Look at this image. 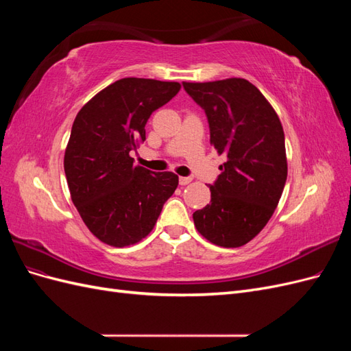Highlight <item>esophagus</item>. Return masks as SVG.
Listing matches in <instances>:
<instances>
[{
	"instance_id": "esophagus-1",
	"label": "esophagus",
	"mask_w": 351,
	"mask_h": 351,
	"mask_svg": "<svg viewBox=\"0 0 351 351\" xmlns=\"http://www.w3.org/2000/svg\"><path fill=\"white\" fill-rule=\"evenodd\" d=\"M192 180H193L192 177H180L178 178V183L182 184V186H186V184H189L190 182H192Z\"/></svg>"
}]
</instances>
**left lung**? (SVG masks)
Here are the masks:
<instances>
[{"mask_svg": "<svg viewBox=\"0 0 351 351\" xmlns=\"http://www.w3.org/2000/svg\"><path fill=\"white\" fill-rule=\"evenodd\" d=\"M205 111L210 143L227 156L210 202L193 214L197 231L222 247L258 236L277 208L287 180L284 130L277 112L244 79L183 83Z\"/></svg>", "mask_w": 351, "mask_h": 351, "instance_id": "left-lung-1", "label": "left lung"}]
</instances>
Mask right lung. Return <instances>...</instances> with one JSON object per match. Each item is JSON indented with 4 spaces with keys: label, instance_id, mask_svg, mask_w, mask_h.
Returning a JSON list of instances; mask_svg holds the SVG:
<instances>
[{
    "label": "right lung",
    "instance_id": "right-lung-1",
    "mask_svg": "<svg viewBox=\"0 0 351 351\" xmlns=\"http://www.w3.org/2000/svg\"><path fill=\"white\" fill-rule=\"evenodd\" d=\"M178 90L177 82L120 79L73 123L64 155L71 200L92 234L110 246H130L149 234L178 186L174 173L136 167L130 156L146 139L151 114Z\"/></svg>",
    "mask_w": 351,
    "mask_h": 351
}]
</instances>
